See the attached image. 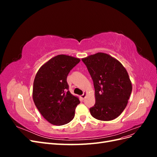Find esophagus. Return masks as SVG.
<instances>
[{"label": "esophagus", "instance_id": "1", "mask_svg": "<svg viewBox=\"0 0 157 157\" xmlns=\"http://www.w3.org/2000/svg\"><path fill=\"white\" fill-rule=\"evenodd\" d=\"M86 96H87V93L86 92H84V93H83V94L82 95V96H81V98L82 99H84L85 98H86Z\"/></svg>", "mask_w": 157, "mask_h": 157}]
</instances>
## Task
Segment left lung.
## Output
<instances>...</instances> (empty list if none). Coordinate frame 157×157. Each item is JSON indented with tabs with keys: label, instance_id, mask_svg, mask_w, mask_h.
<instances>
[{
	"label": "left lung",
	"instance_id": "8db88e82",
	"mask_svg": "<svg viewBox=\"0 0 157 157\" xmlns=\"http://www.w3.org/2000/svg\"><path fill=\"white\" fill-rule=\"evenodd\" d=\"M94 82L96 103L90 109L99 121H112L126 108L132 90L126 69L111 56L98 52L82 59Z\"/></svg>",
	"mask_w": 157,
	"mask_h": 157
}]
</instances>
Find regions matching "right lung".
<instances>
[{
	"instance_id": "1",
	"label": "right lung",
	"mask_w": 157,
	"mask_h": 157,
	"mask_svg": "<svg viewBox=\"0 0 157 157\" xmlns=\"http://www.w3.org/2000/svg\"><path fill=\"white\" fill-rule=\"evenodd\" d=\"M80 61L73 56L58 55L42 65L36 74L33 101L42 117L52 124H66L75 117L80 101L69 91L67 77Z\"/></svg>"
}]
</instances>
